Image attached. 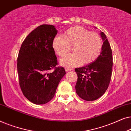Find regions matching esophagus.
<instances>
[{"label": "esophagus", "instance_id": "34e87169", "mask_svg": "<svg viewBox=\"0 0 131 131\" xmlns=\"http://www.w3.org/2000/svg\"><path fill=\"white\" fill-rule=\"evenodd\" d=\"M66 71H71L72 70V69H71V68H68V67H66Z\"/></svg>", "mask_w": 131, "mask_h": 131}]
</instances>
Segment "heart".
I'll return each mask as SVG.
<instances>
[{
    "mask_svg": "<svg viewBox=\"0 0 131 131\" xmlns=\"http://www.w3.org/2000/svg\"><path fill=\"white\" fill-rule=\"evenodd\" d=\"M52 47L55 53L60 57H63L73 47V53L64 57L60 61L62 66L72 67L82 63L90 64L95 61L101 53L103 42L96 32L90 31L81 26H76L68 29L64 37H55Z\"/></svg>",
    "mask_w": 131,
    "mask_h": 131,
    "instance_id": "b5f03b06",
    "label": "heart"
}]
</instances>
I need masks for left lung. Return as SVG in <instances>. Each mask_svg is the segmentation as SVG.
Wrapping results in <instances>:
<instances>
[{
  "mask_svg": "<svg viewBox=\"0 0 131 131\" xmlns=\"http://www.w3.org/2000/svg\"><path fill=\"white\" fill-rule=\"evenodd\" d=\"M101 36L103 45L97 59L85 67L75 69L78 75L76 92L86 101H94L101 97L108 88L112 78V51L105 34L101 32Z\"/></svg>",
  "mask_w": 131,
  "mask_h": 131,
  "instance_id": "left-lung-1",
  "label": "left lung"
}]
</instances>
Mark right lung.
<instances>
[{
	"mask_svg": "<svg viewBox=\"0 0 131 131\" xmlns=\"http://www.w3.org/2000/svg\"><path fill=\"white\" fill-rule=\"evenodd\" d=\"M57 30L52 25L43 24L24 39L17 58L19 83L27 99L44 104L52 99L66 71L58 64L52 47Z\"/></svg>",
	"mask_w": 131,
	"mask_h": 131,
	"instance_id": "1",
	"label": "right lung"
}]
</instances>
